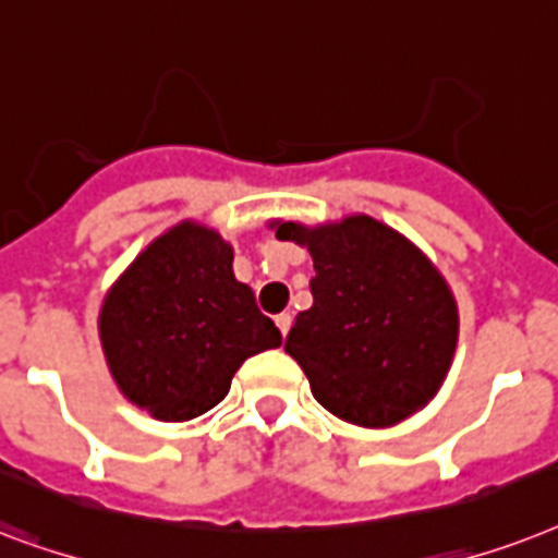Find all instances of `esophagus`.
<instances>
[{
    "label": "esophagus",
    "instance_id": "esophagus-1",
    "mask_svg": "<svg viewBox=\"0 0 558 558\" xmlns=\"http://www.w3.org/2000/svg\"><path fill=\"white\" fill-rule=\"evenodd\" d=\"M274 323H276V328H279V333H282V337H288V331H291V314H279Z\"/></svg>",
    "mask_w": 558,
    "mask_h": 558
}]
</instances>
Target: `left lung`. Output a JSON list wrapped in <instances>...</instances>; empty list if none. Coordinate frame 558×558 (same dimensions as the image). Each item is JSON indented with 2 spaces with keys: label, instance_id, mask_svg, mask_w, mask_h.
I'll list each match as a JSON object with an SVG mask.
<instances>
[{
  "label": "left lung",
  "instance_id": "obj_1",
  "mask_svg": "<svg viewBox=\"0 0 558 558\" xmlns=\"http://www.w3.org/2000/svg\"><path fill=\"white\" fill-rule=\"evenodd\" d=\"M276 239L314 258V305L284 340L314 398L360 426H391L429 403L458 342L456 300L429 258L368 216L316 230L284 221Z\"/></svg>",
  "mask_w": 558,
  "mask_h": 558
}]
</instances>
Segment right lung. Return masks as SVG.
I'll return each mask as SVG.
<instances>
[{"mask_svg": "<svg viewBox=\"0 0 558 558\" xmlns=\"http://www.w3.org/2000/svg\"><path fill=\"white\" fill-rule=\"evenodd\" d=\"M100 340L120 391L158 421H190L282 333L235 282L233 247L198 225L160 235L102 302Z\"/></svg>", "mask_w": 558, "mask_h": 558, "instance_id": "add662e5", "label": "right lung"}]
</instances>
